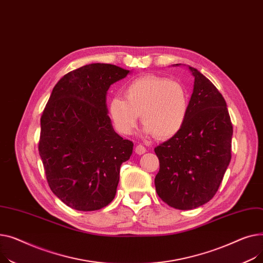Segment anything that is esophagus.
<instances>
[{
	"label": "esophagus",
	"mask_w": 263,
	"mask_h": 263,
	"mask_svg": "<svg viewBox=\"0 0 263 263\" xmlns=\"http://www.w3.org/2000/svg\"><path fill=\"white\" fill-rule=\"evenodd\" d=\"M135 152L138 154V155H142V154H144L146 152V148L143 145H141V144H138L135 147Z\"/></svg>",
	"instance_id": "1"
}]
</instances>
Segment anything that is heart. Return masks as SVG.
<instances>
[{"instance_id":"obj_1","label":"heart","mask_w":263,"mask_h":263,"mask_svg":"<svg viewBox=\"0 0 263 263\" xmlns=\"http://www.w3.org/2000/svg\"><path fill=\"white\" fill-rule=\"evenodd\" d=\"M188 110L184 88L156 75L138 77L125 87L124 99L115 97L108 104V112L121 134L130 135L141 115L144 135L160 139L171 138L181 129Z\"/></svg>"}]
</instances>
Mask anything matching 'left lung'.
<instances>
[{
  "label": "left lung",
  "instance_id": "8db88e82",
  "mask_svg": "<svg viewBox=\"0 0 263 263\" xmlns=\"http://www.w3.org/2000/svg\"><path fill=\"white\" fill-rule=\"evenodd\" d=\"M189 70L194 85L186 122L176 135L155 147L160 166L155 177L157 194L179 210L208 203L231 159L233 125L226 102L206 76L190 66Z\"/></svg>",
  "mask_w": 263,
  "mask_h": 263
}]
</instances>
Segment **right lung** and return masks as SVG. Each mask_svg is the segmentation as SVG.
Returning a JSON list of instances; mask_svg holds the SVG:
<instances>
[{"instance_id":"right-lung-1","label":"right lung","mask_w":263,"mask_h":263,"mask_svg":"<svg viewBox=\"0 0 263 263\" xmlns=\"http://www.w3.org/2000/svg\"><path fill=\"white\" fill-rule=\"evenodd\" d=\"M128 73L109 64L73 70L55 85L42 112L39 154L46 180L73 209L99 210L116 196L121 164L134 143L115 132L106 96Z\"/></svg>"}]
</instances>
